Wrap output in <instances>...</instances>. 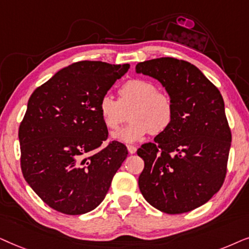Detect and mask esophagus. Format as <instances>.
Returning <instances> with one entry per match:
<instances>
[{
  "mask_svg": "<svg viewBox=\"0 0 249 249\" xmlns=\"http://www.w3.org/2000/svg\"><path fill=\"white\" fill-rule=\"evenodd\" d=\"M127 150L130 154H135L137 152V147H134V145H127Z\"/></svg>",
  "mask_w": 249,
  "mask_h": 249,
  "instance_id": "obj_1",
  "label": "esophagus"
}]
</instances>
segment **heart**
Segmentation results:
<instances>
[{
    "label": "heart",
    "instance_id": "heart-1",
    "mask_svg": "<svg viewBox=\"0 0 249 249\" xmlns=\"http://www.w3.org/2000/svg\"><path fill=\"white\" fill-rule=\"evenodd\" d=\"M130 109V124L112 133V139L124 143H133L149 133H164L174 119L175 110L171 97L158 91L155 83L148 79L127 81L119 89L118 100L106 93L98 104L102 121L110 130L121 126Z\"/></svg>",
    "mask_w": 249,
    "mask_h": 249
}]
</instances>
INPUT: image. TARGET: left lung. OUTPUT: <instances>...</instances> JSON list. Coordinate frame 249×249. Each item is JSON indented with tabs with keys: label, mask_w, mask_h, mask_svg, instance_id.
I'll return each mask as SVG.
<instances>
[{
	"label": "left lung",
	"mask_w": 249,
	"mask_h": 249,
	"mask_svg": "<svg viewBox=\"0 0 249 249\" xmlns=\"http://www.w3.org/2000/svg\"><path fill=\"white\" fill-rule=\"evenodd\" d=\"M135 71L160 82L175 110L167 131L138 149L144 160L139 188L157 210L187 213L207 203L224 182L231 131L223 98L188 61L152 59L139 62Z\"/></svg>",
	"instance_id": "obj_1"
}]
</instances>
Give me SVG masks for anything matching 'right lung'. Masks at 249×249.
I'll list each match as a JSON object with an SVG mask.
<instances>
[{
  "mask_svg": "<svg viewBox=\"0 0 249 249\" xmlns=\"http://www.w3.org/2000/svg\"><path fill=\"white\" fill-rule=\"evenodd\" d=\"M130 65L79 61L62 68L29 98L19 126L25 180L46 205L81 215L98 207L127 157L125 144L107 140L99 100Z\"/></svg>",
  "mask_w": 249,
  "mask_h": 249,
  "instance_id": "1",
  "label": "right lung"
}]
</instances>
